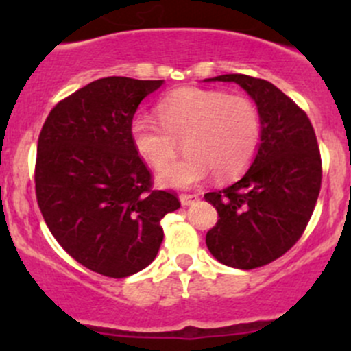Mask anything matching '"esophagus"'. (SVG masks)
Here are the masks:
<instances>
[{
    "instance_id": "obj_1",
    "label": "esophagus",
    "mask_w": 351,
    "mask_h": 351,
    "mask_svg": "<svg viewBox=\"0 0 351 351\" xmlns=\"http://www.w3.org/2000/svg\"><path fill=\"white\" fill-rule=\"evenodd\" d=\"M180 200H182L183 205L195 204V202L198 200V195L197 193H182V195H180Z\"/></svg>"
}]
</instances>
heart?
<instances>
[{
  "label": "heart",
  "instance_id": "obj_1",
  "mask_svg": "<svg viewBox=\"0 0 351 351\" xmlns=\"http://www.w3.org/2000/svg\"><path fill=\"white\" fill-rule=\"evenodd\" d=\"M156 113L159 122L143 115L130 122V141L137 154L153 168H162L183 138L189 153L159 171L158 180L165 186L189 189L212 171L221 180L234 178L250 166L260 147V112L241 95L182 88L166 95L156 105Z\"/></svg>",
  "mask_w": 351,
  "mask_h": 351
}]
</instances>
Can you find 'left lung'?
Returning <instances> with one entry per match:
<instances>
[{"label": "left lung", "mask_w": 351, "mask_h": 351, "mask_svg": "<svg viewBox=\"0 0 351 351\" xmlns=\"http://www.w3.org/2000/svg\"><path fill=\"white\" fill-rule=\"evenodd\" d=\"M212 81H232L253 98L261 144L241 180L204 195L219 214L205 243L221 263L253 270L284 256L306 231L323 180L319 146L307 113L275 84L247 74Z\"/></svg>", "instance_id": "8db88e82"}]
</instances>
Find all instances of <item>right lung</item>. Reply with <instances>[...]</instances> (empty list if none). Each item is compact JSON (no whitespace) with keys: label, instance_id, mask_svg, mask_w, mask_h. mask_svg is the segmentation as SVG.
<instances>
[{"label":"right lung","instance_id":"1","mask_svg":"<svg viewBox=\"0 0 351 351\" xmlns=\"http://www.w3.org/2000/svg\"><path fill=\"white\" fill-rule=\"evenodd\" d=\"M162 84L110 76L59 101L38 134L35 195L49 231L88 270L123 278L146 268L162 243L176 193L153 189L130 141L141 101Z\"/></svg>","mask_w":351,"mask_h":351}]
</instances>
